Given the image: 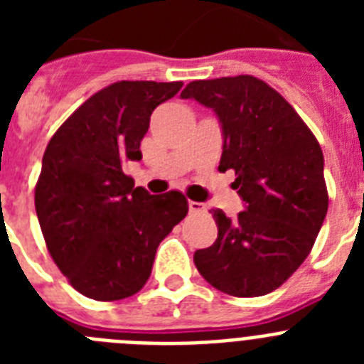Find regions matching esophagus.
<instances>
[{
	"mask_svg": "<svg viewBox=\"0 0 364 364\" xmlns=\"http://www.w3.org/2000/svg\"><path fill=\"white\" fill-rule=\"evenodd\" d=\"M204 211H205V204H202V202L189 200V213H204Z\"/></svg>",
	"mask_w": 364,
	"mask_h": 364,
	"instance_id": "esophagus-1",
	"label": "esophagus"
}]
</instances>
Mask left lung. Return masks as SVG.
<instances>
[{
    "mask_svg": "<svg viewBox=\"0 0 364 364\" xmlns=\"http://www.w3.org/2000/svg\"><path fill=\"white\" fill-rule=\"evenodd\" d=\"M180 96L218 117L224 136L218 169H233V186L246 205L237 218L211 210L218 237L195 252V266L233 297L277 290L304 262L326 217L317 138L275 89L250 74L197 80Z\"/></svg>",
    "mask_w": 364,
    "mask_h": 364,
    "instance_id": "8db88e82",
    "label": "left lung"
}]
</instances>
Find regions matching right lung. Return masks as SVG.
I'll return each mask as SVG.
<instances>
[{"label": "right lung", "mask_w": 364, "mask_h": 364, "mask_svg": "<svg viewBox=\"0 0 364 364\" xmlns=\"http://www.w3.org/2000/svg\"><path fill=\"white\" fill-rule=\"evenodd\" d=\"M182 82H117L85 100L45 149L34 204L50 257L95 301L144 288L159 244L188 215L180 191L134 188L124 164L142 159L151 112Z\"/></svg>", "instance_id": "add662e5"}]
</instances>
